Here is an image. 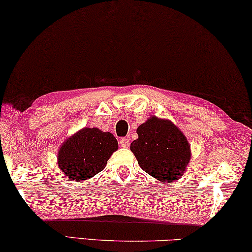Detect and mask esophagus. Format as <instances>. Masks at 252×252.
Instances as JSON below:
<instances>
[{"instance_id":"esophagus-1","label":"esophagus","mask_w":252,"mask_h":252,"mask_svg":"<svg viewBox=\"0 0 252 252\" xmlns=\"http://www.w3.org/2000/svg\"><path fill=\"white\" fill-rule=\"evenodd\" d=\"M119 143H120V146H121L122 148H127V147L130 146V139L121 138V139H120Z\"/></svg>"}]
</instances>
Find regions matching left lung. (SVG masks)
<instances>
[{"label":"left lung","instance_id":"8db88e82","mask_svg":"<svg viewBox=\"0 0 252 252\" xmlns=\"http://www.w3.org/2000/svg\"><path fill=\"white\" fill-rule=\"evenodd\" d=\"M130 149L141 168L162 183L182 176L190 159L185 135L168 120L151 118L139 126Z\"/></svg>","mask_w":252,"mask_h":252}]
</instances>
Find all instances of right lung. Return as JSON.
I'll return each instance as SVG.
<instances>
[{
    "label": "right lung",
    "mask_w": 252,
    "mask_h": 252,
    "mask_svg": "<svg viewBox=\"0 0 252 252\" xmlns=\"http://www.w3.org/2000/svg\"><path fill=\"white\" fill-rule=\"evenodd\" d=\"M118 141L110 132L84 127L67 139L58 153V166L74 182H83L105 168Z\"/></svg>",
    "instance_id": "obj_1"
}]
</instances>
